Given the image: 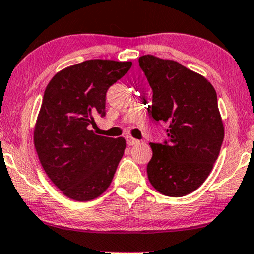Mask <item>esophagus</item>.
Masks as SVG:
<instances>
[{
    "label": "esophagus",
    "mask_w": 254,
    "mask_h": 254,
    "mask_svg": "<svg viewBox=\"0 0 254 254\" xmlns=\"http://www.w3.org/2000/svg\"><path fill=\"white\" fill-rule=\"evenodd\" d=\"M139 140L132 138V136H127V144L129 146H134V145H139Z\"/></svg>",
    "instance_id": "34e87169"
}]
</instances>
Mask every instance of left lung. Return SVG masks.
I'll return each mask as SVG.
<instances>
[{
  "mask_svg": "<svg viewBox=\"0 0 254 254\" xmlns=\"http://www.w3.org/2000/svg\"><path fill=\"white\" fill-rule=\"evenodd\" d=\"M139 65L153 91L148 112L168 125L169 136L164 144H150L148 181L158 192L182 197L204 183L221 150L225 127L216 91L205 77L175 61L146 55Z\"/></svg>",
  "mask_w": 254,
  "mask_h": 254,
  "instance_id": "obj_1",
  "label": "left lung"
}]
</instances>
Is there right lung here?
Segmentation results:
<instances>
[{
  "mask_svg": "<svg viewBox=\"0 0 254 254\" xmlns=\"http://www.w3.org/2000/svg\"><path fill=\"white\" fill-rule=\"evenodd\" d=\"M132 62L91 59L57 72L45 90L34 126V146L47 177L68 198L86 202L108 189L126 140L97 135L106 94Z\"/></svg>",
  "mask_w": 254,
  "mask_h": 254,
  "instance_id": "add662e5",
  "label": "right lung"
}]
</instances>
